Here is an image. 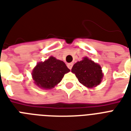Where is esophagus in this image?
<instances>
[{
	"label": "esophagus",
	"mask_w": 131,
	"mask_h": 131,
	"mask_svg": "<svg viewBox=\"0 0 131 131\" xmlns=\"http://www.w3.org/2000/svg\"><path fill=\"white\" fill-rule=\"evenodd\" d=\"M73 63H69V64H67L68 68H69V69L70 70H71L72 69V67H73Z\"/></svg>",
	"instance_id": "esophagus-1"
}]
</instances>
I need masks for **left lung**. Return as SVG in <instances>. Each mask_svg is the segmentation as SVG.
Returning <instances> with one entry per match:
<instances>
[{
    "instance_id": "8db88e82",
    "label": "left lung",
    "mask_w": 131,
    "mask_h": 131,
    "mask_svg": "<svg viewBox=\"0 0 131 131\" xmlns=\"http://www.w3.org/2000/svg\"><path fill=\"white\" fill-rule=\"evenodd\" d=\"M71 71L75 74L79 82L88 88H93L99 85L103 78L100 65L88 58H84L81 61L76 62Z\"/></svg>"
}]
</instances>
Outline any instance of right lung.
Here are the masks:
<instances>
[{
    "mask_svg": "<svg viewBox=\"0 0 131 131\" xmlns=\"http://www.w3.org/2000/svg\"><path fill=\"white\" fill-rule=\"evenodd\" d=\"M70 70L63 61L51 56L43 62H39L32 75L36 85L45 89H50L57 85L64 74Z\"/></svg>",
    "mask_w": 131,
    "mask_h": 131,
    "instance_id": "right-lung-1",
    "label": "right lung"
}]
</instances>
